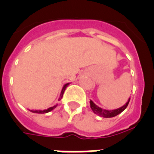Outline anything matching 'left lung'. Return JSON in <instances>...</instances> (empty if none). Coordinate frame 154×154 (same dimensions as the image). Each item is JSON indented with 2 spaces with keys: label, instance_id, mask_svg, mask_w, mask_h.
<instances>
[{
  "label": "left lung",
  "instance_id": "left-lung-1",
  "mask_svg": "<svg viewBox=\"0 0 154 154\" xmlns=\"http://www.w3.org/2000/svg\"><path fill=\"white\" fill-rule=\"evenodd\" d=\"M130 99L131 98H129L128 102L126 103V105H124V106H122L121 108H119V109H115V110H110V111L98 107V106L95 105L94 103L92 101H90V104H91V109H92V111L94 112L95 114H97V115L100 116L104 118H111L114 117L116 116H117L120 113H121L122 112L124 111V109L128 107V104H129V101H130Z\"/></svg>",
  "mask_w": 154,
  "mask_h": 154
}]
</instances>
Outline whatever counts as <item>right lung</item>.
Returning a JSON list of instances; mask_svg holds the SVG:
<instances>
[{
  "mask_svg": "<svg viewBox=\"0 0 154 154\" xmlns=\"http://www.w3.org/2000/svg\"><path fill=\"white\" fill-rule=\"evenodd\" d=\"M68 85V83H67V84H65L64 86H63V89H62V91H61V93H60V98L58 101H60V100L62 98V97H63V92H64V91H65L66 87H67ZM56 107H57V105H54V106H53V107L49 108L48 109H45V110H43V111H42V110H30V111L32 112H34V113H47V112L52 111V110L55 109Z\"/></svg>",
  "mask_w": 154,
  "mask_h": 154,
  "instance_id": "obj_1",
  "label": "right lung"
}]
</instances>
